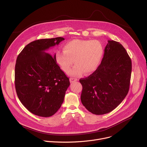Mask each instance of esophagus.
Masks as SVG:
<instances>
[{"instance_id":"esophagus-1","label":"esophagus","mask_w":147,"mask_h":147,"mask_svg":"<svg viewBox=\"0 0 147 147\" xmlns=\"http://www.w3.org/2000/svg\"><path fill=\"white\" fill-rule=\"evenodd\" d=\"M77 80V78H70V81L71 83H73L74 82H76V81Z\"/></svg>"}]
</instances>
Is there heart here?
Listing matches in <instances>:
<instances>
[{"label":"heart","mask_w":147,"mask_h":147,"mask_svg":"<svg viewBox=\"0 0 147 147\" xmlns=\"http://www.w3.org/2000/svg\"><path fill=\"white\" fill-rule=\"evenodd\" d=\"M103 52V46L98 40L74 39L64 45L63 51H57L55 57L58 65L66 73L74 62L76 65L68 74L78 77L83 73L90 74L94 72L100 63Z\"/></svg>","instance_id":"heart-1"}]
</instances>
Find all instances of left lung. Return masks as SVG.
<instances>
[{
    "mask_svg": "<svg viewBox=\"0 0 147 147\" xmlns=\"http://www.w3.org/2000/svg\"><path fill=\"white\" fill-rule=\"evenodd\" d=\"M131 68V59L123 45L109 40L98 69L80 80L83 105L97 115L115 109L129 92Z\"/></svg>",
    "mask_w": 147,
    "mask_h": 147,
    "instance_id": "obj_1",
    "label": "left lung"
}]
</instances>
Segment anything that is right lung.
I'll use <instances>...</instances> for the list:
<instances>
[{
    "label": "right lung",
    "mask_w": 147,
    "mask_h": 147,
    "mask_svg": "<svg viewBox=\"0 0 147 147\" xmlns=\"http://www.w3.org/2000/svg\"><path fill=\"white\" fill-rule=\"evenodd\" d=\"M62 37L31 42L20 53L15 66V87L23 105L32 113L50 117L60 108L69 78L57 64L55 55L45 52Z\"/></svg>",
    "instance_id": "obj_1"
}]
</instances>
